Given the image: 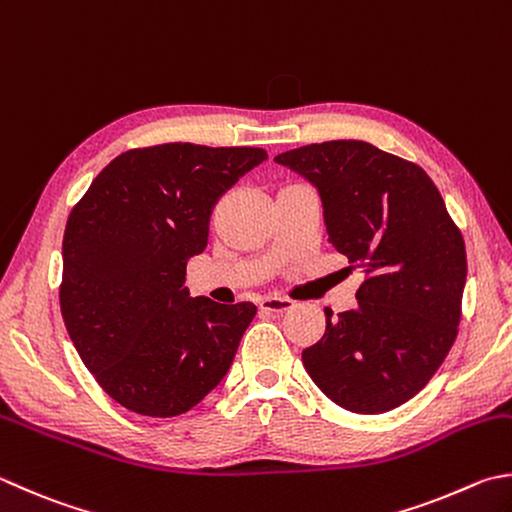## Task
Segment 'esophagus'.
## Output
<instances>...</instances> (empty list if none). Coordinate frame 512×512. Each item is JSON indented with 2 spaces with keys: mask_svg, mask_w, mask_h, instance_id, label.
<instances>
[{
  "mask_svg": "<svg viewBox=\"0 0 512 512\" xmlns=\"http://www.w3.org/2000/svg\"><path fill=\"white\" fill-rule=\"evenodd\" d=\"M260 310H265V312H274V314H283V312H287V310H292L294 307V303L292 301H287V298H276V296H265V298H260Z\"/></svg>",
  "mask_w": 512,
  "mask_h": 512,
  "instance_id": "obj_1",
  "label": "esophagus"
}]
</instances>
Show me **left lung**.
<instances>
[{
    "instance_id": "left-lung-1",
    "label": "left lung",
    "mask_w": 512,
    "mask_h": 512,
    "mask_svg": "<svg viewBox=\"0 0 512 512\" xmlns=\"http://www.w3.org/2000/svg\"><path fill=\"white\" fill-rule=\"evenodd\" d=\"M318 191L336 252L363 269L356 305L303 350L336 406L379 414L412 399L455 343L466 247L435 182L363 140L307 144L274 158Z\"/></svg>"
}]
</instances>
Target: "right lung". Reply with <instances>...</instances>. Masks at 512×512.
<instances>
[{"mask_svg":"<svg viewBox=\"0 0 512 512\" xmlns=\"http://www.w3.org/2000/svg\"><path fill=\"white\" fill-rule=\"evenodd\" d=\"M267 160L263 149L173 142L106 165L73 207L60 305L71 341L109 394L144 417H178L225 379L256 316L185 287L218 198Z\"/></svg>","mask_w":512,"mask_h":512,"instance_id":"1","label":"right lung"}]
</instances>
